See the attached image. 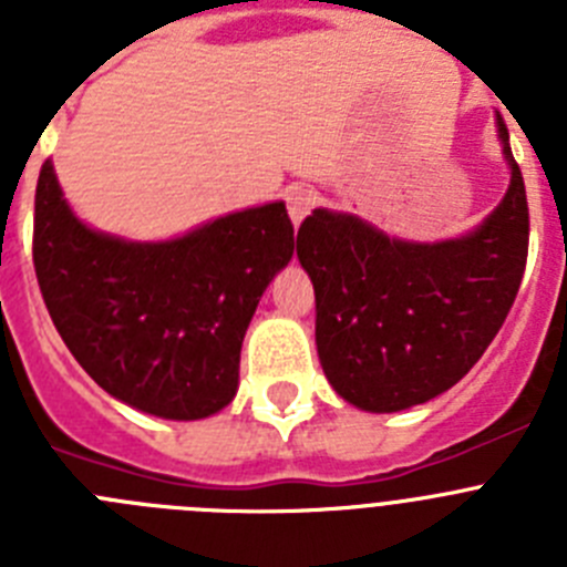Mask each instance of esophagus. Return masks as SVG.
I'll use <instances>...</instances> for the list:
<instances>
[{
	"mask_svg": "<svg viewBox=\"0 0 567 567\" xmlns=\"http://www.w3.org/2000/svg\"><path fill=\"white\" fill-rule=\"evenodd\" d=\"M284 198H287L289 218H292L295 227H300V221H303L309 215V209H312V193L303 187H289Z\"/></svg>",
	"mask_w": 567,
	"mask_h": 567,
	"instance_id": "esophagus-1",
	"label": "esophagus"
}]
</instances>
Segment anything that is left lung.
Wrapping results in <instances>:
<instances>
[{
    "mask_svg": "<svg viewBox=\"0 0 567 567\" xmlns=\"http://www.w3.org/2000/svg\"><path fill=\"white\" fill-rule=\"evenodd\" d=\"M511 182L497 209L460 238H389L360 215L312 209L298 260L315 287V343L346 403L392 414L449 392L483 358L523 284L525 184L497 115Z\"/></svg>",
    "mask_w": 567,
    "mask_h": 567,
    "instance_id": "1",
    "label": "left lung"
}]
</instances>
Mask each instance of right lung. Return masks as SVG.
<instances>
[{
    "instance_id": "add662e5",
    "label": "right lung",
    "mask_w": 567,
    "mask_h": 567,
    "mask_svg": "<svg viewBox=\"0 0 567 567\" xmlns=\"http://www.w3.org/2000/svg\"><path fill=\"white\" fill-rule=\"evenodd\" d=\"M295 252L287 204L269 202L169 240L87 227L42 164L33 267L44 307L84 372L164 420H204L238 392L240 343Z\"/></svg>"
}]
</instances>
